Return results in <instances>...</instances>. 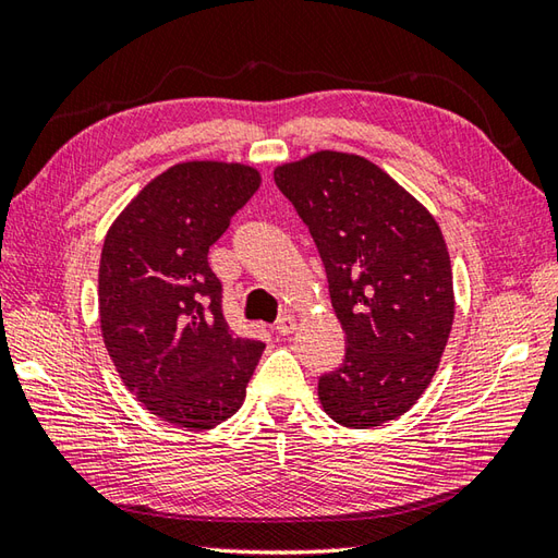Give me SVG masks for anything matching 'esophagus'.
<instances>
[{
	"instance_id": "obj_1",
	"label": "esophagus",
	"mask_w": 558,
	"mask_h": 558,
	"mask_svg": "<svg viewBox=\"0 0 558 558\" xmlns=\"http://www.w3.org/2000/svg\"><path fill=\"white\" fill-rule=\"evenodd\" d=\"M294 328H298V318H294L292 314L280 316L278 322H276V330H278L280 336H290V333H294Z\"/></svg>"
}]
</instances>
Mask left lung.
Listing matches in <instances>:
<instances>
[{
  "mask_svg": "<svg viewBox=\"0 0 558 558\" xmlns=\"http://www.w3.org/2000/svg\"><path fill=\"white\" fill-rule=\"evenodd\" d=\"M276 184L322 254L345 360L318 378L330 420L372 429L432 384L456 314L441 228L393 177L362 156L318 150L278 165Z\"/></svg>",
  "mask_w": 558,
  "mask_h": 558,
  "instance_id": "obj_1",
  "label": "left lung"
}]
</instances>
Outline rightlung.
<instances>
[{"label": "right lung", "mask_w": 558, "mask_h": 558, "mask_svg": "<svg viewBox=\"0 0 558 558\" xmlns=\"http://www.w3.org/2000/svg\"><path fill=\"white\" fill-rule=\"evenodd\" d=\"M258 186V170L242 162H177L141 189L105 234V348L144 408L184 429H213L232 417L266 348L232 333L208 266V248Z\"/></svg>", "instance_id": "1"}]
</instances>
